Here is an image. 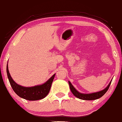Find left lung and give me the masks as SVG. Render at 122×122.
<instances>
[{
  "mask_svg": "<svg viewBox=\"0 0 122 122\" xmlns=\"http://www.w3.org/2000/svg\"><path fill=\"white\" fill-rule=\"evenodd\" d=\"M112 82V81H111ZM111 82L109 83V84L108 85L107 87L105 88L103 90L101 91L98 92H95V93H88V94H84V93H81L80 92H78L75 89V88H74L72 86V85L71 84V83L70 81L68 82L69 85H70V88L71 89L72 93H73L75 97H76V98L81 99L82 100H86V101H92V100H95L97 99H99L102 97L103 95L107 92V91L108 90L110 86V85L111 84Z\"/></svg>",
  "mask_w": 122,
  "mask_h": 122,
  "instance_id": "left-lung-1",
  "label": "left lung"
}]
</instances>
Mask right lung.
<instances>
[{"label":"right lung","instance_id":"obj_1","mask_svg":"<svg viewBox=\"0 0 122 122\" xmlns=\"http://www.w3.org/2000/svg\"><path fill=\"white\" fill-rule=\"evenodd\" d=\"M6 71L7 77L13 90L18 96L28 101H37L45 98L49 93L51 84L56 75L54 74L43 85L32 87H24L17 84L13 80L9 71L8 65H7Z\"/></svg>","mask_w":122,"mask_h":122}]
</instances>
